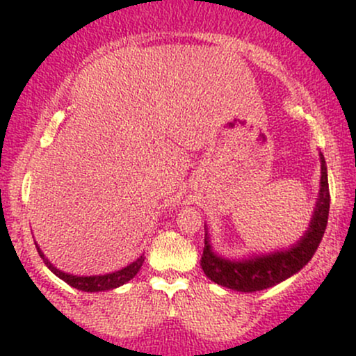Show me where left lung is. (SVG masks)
<instances>
[{"label": "left lung", "mask_w": 356, "mask_h": 356, "mask_svg": "<svg viewBox=\"0 0 356 356\" xmlns=\"http://www.w3.org/2000/svg\"><path fill=\"white\" fill-rule=\"evenodd\" d=\"M330 211V191H328V175H326V164L321 155V189L318 199L316 211L309 229L306 231L303 239L295 244L288 251L275 252V254L254 257V259L232 263L222 259L212 252L209 241L206 238L201 266L211 281L224 288L236 289V291L252 293L261 289L271 288L286 277L293 276L312 259L314 251L320 246L323 234H325L326 224H328Z\"/></svg>", "instance_id": "8db88e82"}]
</instances>
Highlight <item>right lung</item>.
Returning <instances> with one entry per match:
<instances>
[{
    "instance_id": "1",
    "label": "right lung",
    "mask_w": 356,
    "mask_h": 356,
    "mask_svg": "<svg viewBox=\"0 0 356 356\" xmlns=\"http://www.w3.org/2000/svg\"><path fill=\"white\" fill-rule=\"evenodd\" d=\"M36 249H38V254L42 256L43 263L47 264V266L50 268L51 271L60 277V280H63L65 283L73 286V288L80 289V291H87V293L107 291V289H113V288H118V286L125 284L127 281H130L134 276L137 275L138 269H140V266H142V263H144V257L140 256L137 261H134V263L129 264L127 268L120 269V271L110 273V275H104V276H73V275H67V273L60 271V269H56L55 266H53L50 261H48L47 257L43 256V252L40 251L38 244H36Z\"/></svg>"
}]
</instances>
